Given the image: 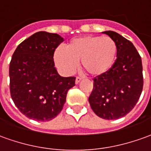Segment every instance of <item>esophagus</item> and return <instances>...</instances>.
I'll list each match as a JSON object with an SVG mask.
<instances>
[{"label": "esophagus", "mask_w": 151, "mask_h": 151, "mask_svg": "<svg viewBox=\"0 0 151 151\" xmlns=\"http://www.w3.org/2000/svg\"><path fill=\"white\" fill-rule=\"evenodd\" d=\"M81 80H82L81 77H79V76H77V77L76 78V84H78V83L81 81Z\"/></svg>", "instance_id": "obj_1"}]
</instances>
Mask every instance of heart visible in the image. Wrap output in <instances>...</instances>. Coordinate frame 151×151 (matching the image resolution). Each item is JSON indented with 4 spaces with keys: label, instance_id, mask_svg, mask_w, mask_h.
I'll return each instance as SVG.
<instances>
[{
    "label": "heart",
    "instance_id": "heart-1",
    "mask_svg": "<svg viewBox=\"0 0 151 151\" xmlns=\"http://www.w3.org/2000/svg\"><path fill=\"white\" fill-rule=\"evenodd\" d=\"M117 54V45L109 37L86 36L75 38L65 46L58 47L54 53L58 66L70 74L81 60V66L92 76L105 73L113 65Z\"/></svg>",
    "mask_w": 151,
    "mask_h": 151
}]
</instances>
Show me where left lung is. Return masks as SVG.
<instances>
[{
	"instance_id": "obj_1",
	"label": "left lung",
	"mask_w": 151,
	"mask_h": 151,
	"mask_svg": "<svg viewBox=\"0 0 151 151\" xmlns=\"http://www.w3.org/2000/svg\"><path fill=\"white\" fill-rule=\"evenodd\" d=\"M117 45V59L105 73L93 78L89 97L94 113L106 120L126 116L136 106L143 89L141 58L132 42L113 31H105Z\"/></svg>"
}]
</instances>
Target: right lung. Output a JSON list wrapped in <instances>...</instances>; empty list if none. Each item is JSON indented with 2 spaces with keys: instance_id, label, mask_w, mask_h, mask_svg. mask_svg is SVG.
<instances>
[{
  "instance_id": "add662e5",
  "label": "right lung",
  "mask_w": 151,
  "mask_h": 151,
  "mask_svg": "<svg viewBox=\"0 0 151 151\" xmlns=\"http://www.w3.org/2000/svg\"><path fill=\"white\" fill-rule=\"evenodd\" d=\"M63 42L57 34L35 33L19 44L10 63V91L15 106L35 121L52 120L62 110L76 77H62L54 67L55 50Z\"/></svg>"
}]
</instances>
